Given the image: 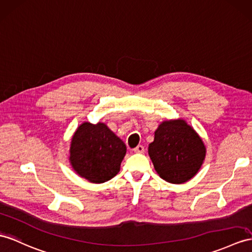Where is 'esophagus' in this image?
Returning <instances> with one entry per match:
<instances>
[{"label": "esophagus", "mask_w": 252, "mask_h": 252, "mask_svg": "<svg viewBox=\"0 0 252 252\" xmlns=\"http://www.w3.org/2000/svg\"><path fill=\"white\" fill-rule=\"evenodd\" d=\"M133 152L134 153H144V146L143 145H138L136 149H133Z\"/></svg>", "instance_id": "obj_1"}]
</instances>
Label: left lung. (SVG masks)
<instances>
[{"label":"left lung","mask_w":252,"mask_h":252,"mask_svg":"<svg viewBox=\"0 0 252 252\" xmlns=\"http://www.w3.org/2000/svg\"><path fill=\"white\" fill-rule=\"evenodd\" d=\"M149 155L158 175L172 184L193 177L205 157V146L191 127L182 120L167 121L155 131Z\"/></svg>","instance_id":"1"}]
</instances>
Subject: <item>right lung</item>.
Listing matches in <instances>:
<instances>
[{
  "label": "right lung",
  "mask_w": 252,
  "mask_h": 252,
  "mask_svg": "<svg viewBox=\"0 0 252 252\" xmlns=\"http://www.w3.org/2000/svg\"><path fill=\"white\" fill-rule=\"evenodd\" d=\"M125 154V143L105 124L83 123L72 137L69 159L80 176L105 183L119 173Z\"/></svg>",
  "instance_id": "obj_1"
}]
</instances>
